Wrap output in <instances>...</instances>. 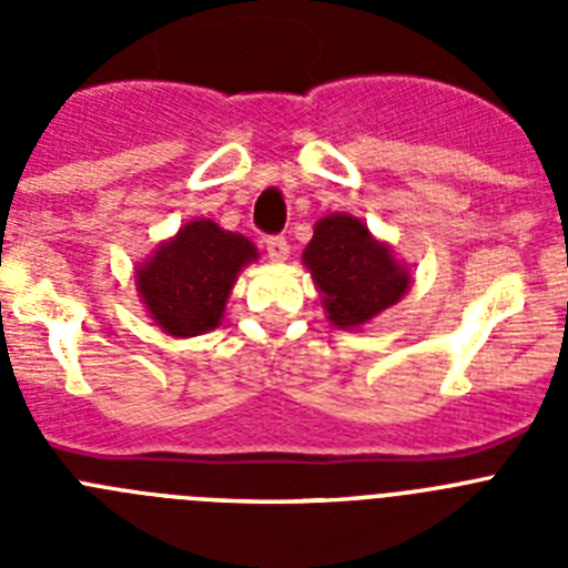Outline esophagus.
<instances>
[{
    "label": "esophagus",
    "mask_w": 568,
    "mask_h": 568,
    "mask_svg": "<svg viewBox=\"0 0 568 568\" xmlns=\"http://www.w3.org/2000/svg\"><path fill=\"white\" fill-rule=\"evenodd\" d=\"M264 244H267V255L273 261H287V255H290V241L284 239V235H270L267 241H264Z\"/></svg>",
    "instance_id": "esophagus-1"
}]
</instances>
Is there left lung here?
I'll return each instance as SVG.
<instances>
[{
    "instance_id": "left-lung-1",
    "label": "left lung",
    "mask_w": 568,
    "mask_h": 568,
    "mask_svg": "<svg viewBox=\"0 0 568 568\" xmlns=\"http://www.w3.org/2000/svg\"><path fill=\"white\" fill-rule=\"evenodd\" d=\"M304 264L335 327H358L393 307L409 287V273L389 247L375 241L353 215H327L315 224Z\"/></svg>"
}]
</instances>
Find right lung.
<instances>
[{
    "label": "right lung",
    "instance_id": "add662e5",
    "mask_svg": "<svg viewBox=\"0 0 568 568\" xmlns=\"http://www.w3.org/2000/svg\"><path fill=\"white\" fill-rule=\"evenodd\" d=\"M255 258L244 235L213 222H190L135 273L150 315L170 335H202L219 327L239 270Z\"/></svg>",
    "mask_w": 568,
    "mask_h": 568
}]
</instances>
